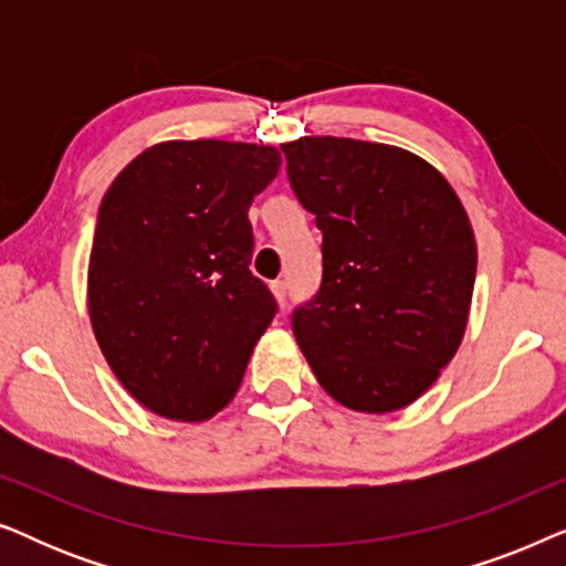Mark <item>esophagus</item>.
Segmentation results:
<instances>
[{
	"label": "esophagus",
	"mask_w": 566,
	"mask_h": 566,
	"mask_svg": "<svg viewBox=\"0 0 566 566\" xmlns=\"http://www.w3.org/2000/svg\"><path fill=\"white\" fill-rule=\"evenodd\" d=\"M273 293H275L277 304L285 306V296H289V291H285V281H275L273 283Z\"/></svg>",
	"instance_id": "obj_1"
}]
</instances>
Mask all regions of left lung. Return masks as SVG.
<instances>
[{"label": "left lung", "mask_w": 566, "mask_h": 566, "mask_svg": "<svg viewBox=\"0 0 566 566\" xmlns=\"http://www.w3.org/2000/svg\"><path fill=\"white\" fill-rule=\"evenodd\" d=\"M281 149L322 231V285L293 312L296 343L339 405L397 412L436 384L467 332L469 216L446 177L399 146L304 136Z\"/></svg>", "instance_id": "8db88e82"}]
</instances>
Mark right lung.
I'll use <instances>...</instances> for the list:
<instances>
[{
	"mask_svg": "<svg viewBox=\"0 0 566 566\" xmlns=\"http://www.w3.org/2000/svg\"><path fill=\"white\" fill-rule=\"evenodd\" d=\"M281 169L273 146L165 142L99 203L87 304L107 366L138 405L203 422L234 399L277 304L252 275L247 219Z\"/></svg>",
	"mask_w": 566,
	"mask_h": 566,
	"instance_id": "1",
	"label": "right lung"
}]
</instances>
